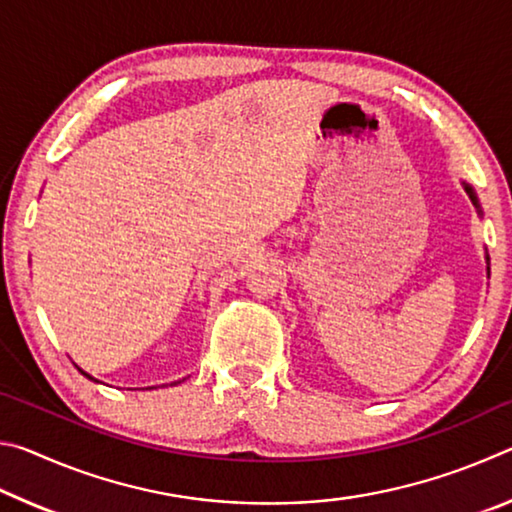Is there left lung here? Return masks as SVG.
Returning a JSON list of instances; mask_svg holds the SVG:
<instances>
[{"label":"left lung","mask_w":512,"mask_h":512,"mask_svg":"<svg viewBox=\"0 0 512 512\" xmlns=\"http://www.w3.org/2000/svg\"><path fill=\"white\" fill-rule=\"evenodd\" d=\"M463 187H465V192H467V196H470V201L474 203V207H476V210H479V214H481V205H479V198H476V192H474V187H472V185H467V183H463ZM485 264H490L488 250H485ZM488 273H490V266H488Z\"/></svg>","instance_id":"left-lung-1"}]
</instances>
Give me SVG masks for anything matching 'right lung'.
Instances as JSON below:
<instances>
[{
    "label": "right lung",
    "instance_id": "add662e5",
    "mask_svg": "<svg viewBox=\"0 0 512 512\" xmlns=\"http://www.w3.org/2000/svg\"><path fill=\"white\" fill-rule=\"evenodd\" d=\"M76 368H79V366H76ZM79 372H81V375H85V377H88V379H92V381H97V379H94L92 375H88V372H85V370H81L79 368ZM176 384H180V381H171V386H176ZM153 388V386H151Z\"/></svg>",
    "mask_w": 512,
    "mask_h": 512
}]
</instances>
